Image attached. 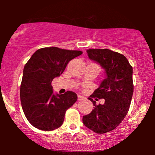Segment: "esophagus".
Wrapping results in <instances>:
<instances>
[{
    "label": "esophagus",
    "instance_id": "1",
    "mask_svg": "<svg viewBox=\"0 0 155 155\" xmlns=\"http://www.w3.org/2000/svg\"><path fill=\"white\" fill-rule=\"evenodd\" d=\"M85 100V97H84L83 96H81V95H78V101H84Z\"/></svg>",
    "mask_w": 155,
    "mask_h": 155
}]
</instances>
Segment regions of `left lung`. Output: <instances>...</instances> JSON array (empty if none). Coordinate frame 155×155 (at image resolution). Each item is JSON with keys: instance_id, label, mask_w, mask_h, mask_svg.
Here are the masks:
<instances>
[{"instance_id": "obj_1", "label": "left lung", "mask_w": 155, "mask_h": 155, "mask_svg": "<svg viewBox=\"0 0 155 155\" xmlns=\"http://www.w3.org/2000/svg\"><path fill=\"white\" fill-rule=\"evenodd\" d=\"M89 58L104 69L105 79L88 97L93 104L91 113L83 116V123L96 133L113 130L128 112L133 93V68L123 54L110 49H90ZM103 98L104 104L96 105Z\"/></svg>"}]
</instances>
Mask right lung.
<instances>
[{
    "label": "right lung",
    "mask_w": 155,
    "mask_h": 155,
    "mask_svg": "<svg viewBox=\"0 0 155 155\" xmlns=\"http://www.w3.org/2000/svg\"><path fill=\"white\" fill-rule=\"evenodd\" d=\"M82 51L45 47L35 51L25 64L20 86V100L27 120L33 127L50 131L63 123L66 110L77 101L72 91L54 93L51 81L67 64Z\"/></svg>",
    "instance_id": "right-lung-1"
}]
</instances>
